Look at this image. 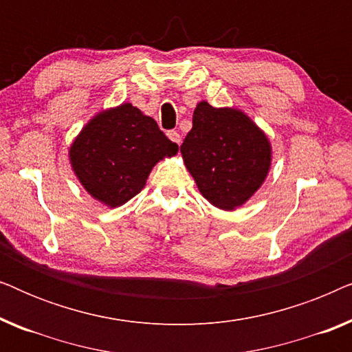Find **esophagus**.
<instances>
[{"mask_svg":"<svg viewBox=\"0 0 352 352\" xmlns=\"http://www.w3.org/2000/svg\"><path fill=\"white\" fill-rule=\"evenodd\" d=\"M166 134H168V138H170L173 142L181 144V134L179 133H177V131H168Z\"/></svg>","mask_w":352,"mask_h":352,"instance_id":"1","label":"esophagus"}]
</instances>
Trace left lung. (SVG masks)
Instances as JSON below:
<instances>
[{"mask_svg":"<svg viewBox=\"0 0 352 352\" xmlns=\"http://www.w3.org/2000/svg\"><path fill=\"white\" fill-rule=\"evenodd\" d=\"M181 153L200 194L228 211L252 199L272 162L269 138L247 113L206 100L197 104Z\"/></svg>","mask_w":352,"mask_h":352,"instance_id":"8db88e82","label":"left lung"}]
</instances>
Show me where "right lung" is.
Here are the masks:
<instances>
[{"label": "right lung", "instance_id": "obj_1", "mask_svg": "<svg viewBox=\"0 0 352 352\" xmlns=\"http://www.w3.org/2000/svg\"><path fill=\"white\" fill-rule=\"evenodd\" d=\"M179 147L133 104L96 113L72 142V170L85 190L117 208L144 189L152 168Z\"/></svg>", "mask_w": 352, "mask_h": 352}]
</instances>
